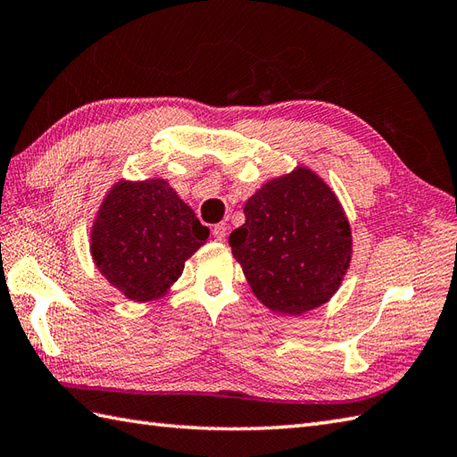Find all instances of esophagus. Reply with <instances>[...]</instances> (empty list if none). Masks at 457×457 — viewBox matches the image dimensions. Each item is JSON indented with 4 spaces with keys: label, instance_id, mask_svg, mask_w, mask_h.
Wrapping results in <instances>:
<instances>
[{
    "label": "esophagus",
    "instance_id": "34e87169",
    "mask_svg": "<svg viewBox=\"0 0 457 457\" xmlns=\"http://www.w3.org/2000/svg\"><path fill=\"white\" fill-rule=\"evenodd\" d=\"M212 233H214L216 241H226V237H228V224H224V221H221V224H216L214 228H212Z\"/></svg>",
    "mask_w": 457,
    "mask_h": 457
}]
</instances>
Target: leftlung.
I'll return each mask as SVG.
<instances>
[{
  "label": "left lung",
  "mask_w": 457,
  "mask_h": 457,
  "mask_svg": "<svg viewBox=\"0 0 457 457\" xmlns=\"http://www.w3.org/2000/svg\"><path fill=\"white\" fill-rule=\"evenodd\" d=\"M229 236L253 294L282 315H302L335 295L353 259L345 210L307 167L264 183Z\"/></svg>",
  "instance_id": "obj_1"
}]
</instances>
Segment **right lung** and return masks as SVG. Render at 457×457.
<instances>
[{
  "mask_svg": "<svg viewBox=\"0 0 457 457\" xmlns=\"http://www.w3.org/2000/svg\"><path fill=\"white\" fill-rule=\"evenodd\" d=\"M210 229L165 179L119 180L91 228L95 267L132 302L162 298Z\"/></svg>",
  "mask_w": 457,
  "mask_h": 457,
  "instance_id": "add662e5",
  "label": "right lung"
}]
</instances>
